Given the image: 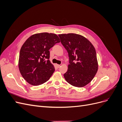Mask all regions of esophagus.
Wrapping results in <instances>:
<instances>
[{"label": "esophagus", "instance_id": "esophagus-1", "mask_svg": "<svg viewBox=\"0 0 122 122\" xmlns=\"http://www.w3.org/2000/svg\"><path fill=\"white\" fill-rule=\"evenodd\" d=\"M56 66H57V67L58 68H59L60 67V66H61V65H56Z\"/></svg>", "mask_w": 122, "mask_h": 122}]
</instances>
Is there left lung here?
Wrapping results in <instances>:
<instances>
[{"instance_id":"left-lung-1","label":"left lung","mask_w":122,"mask_h":122,"mask_svg":"<svg viewBox=\"0 0 122 122\" xmlns=\"http://www.w3.org/2000/svg\"><path fill=\"white\" fill-rule=\"evenodd\" d=\"M58 36L69 57L70 64L67 72L64 75L66 80L74 86H86L93 80L98 71L95 47L81 35L68 34Z\"/></svg>"}]
</instances>
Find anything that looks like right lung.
Listing matches in <instances>:
<instances>
[{"mask_svg": "<svg viewBox=\"0 0 122 122\" xmlns=\"http://www.w3.org/2000/svg\"><path fill=\"white\" fill-rule=\"evenodd\" d=\"M60 42L56 34L48 32L36 34L26 40L20 49L18 67L28 83L39 86L49 79L55 71L49 60V49Z\"/></svg>", "mask_w": 122, "mask_h": 122, "instance_id": "obj_1", "label": "right lung"}]
</instances>
